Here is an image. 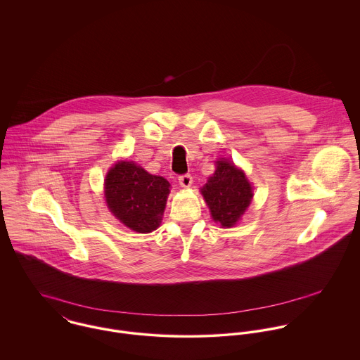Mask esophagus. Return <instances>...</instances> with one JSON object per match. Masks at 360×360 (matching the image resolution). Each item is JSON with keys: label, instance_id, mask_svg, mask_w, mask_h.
Here are the masks:
<instances>
[{"label": "esophagus", "instance_id": "esophagus-1", "mask_svg": "<svg viewBox=\"0 0 360 360\" xmlns=\"http://www.w3.org/2000/svg\"><path fill=\"white\" fill-rule=\"evenodd\" d=\"M179 183L181 187L184 188H188L191 184H193V176L190 173H186V174H181L179 176Z\"/></svg>", "mask_w": 360, "mask_h": 360}]
</instances>
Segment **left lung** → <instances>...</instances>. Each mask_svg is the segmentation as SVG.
I'll return each mask as SVG.
<instances>
[{
  "label": "left lung",
  "instance_id": "1",
  "mask_svg": "<svg viewBox=\"0 0 360 360\" xmlns=\"http://www.w3.org/2000/svg\"><path fill=\"white\" fill-rule=\"evenodd\" d=\"M214 174L201 190L213 220L223 227L234 226L252 200V187L245 174L227 160H217Z\"/></svg>",
  "mask_w": 360,
  "mask_h": 360
}]
</instances>
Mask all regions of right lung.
<instances>
[{
  "label": "right lung",
  "instance_id": "add662e5",
  "mask_svg": "<svg viewBox=\"0 0 360 360\" xmlns=\"http://www.w3.org/2000/svg\"><path fill=\"white\" fill-rule=\"evenodd\" d=\"M169 181L133 162L116 163L105 180L110 212L129 229L151 233L158 229L169 195Z\"/></svg>",
  "mask_w": 360,
  "mask_h": 360
}]
</instances>
